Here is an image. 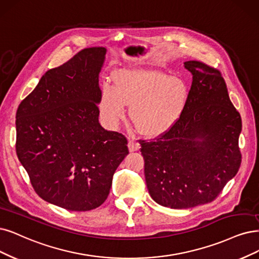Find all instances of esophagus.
Segmentation results:
<instances>
[{
  "label": "esophagus",
  "instance_id": "obj_1",
  "mask_svg": "<svg viewBox=\"0 0 259 259\" xmlns=\"http://www.w3.org/2000/svg\"><path fill=\"white\" fill-rule=\"evenodd\" d=\"M140 143L136 140V139H133V138H131V139H129V141H128V148H129V151H131V152H133V151H137V150H139L140 149Z\"/></svg>",
  "mask_w": 259,
  "mask_h": 259
}]
</instances>
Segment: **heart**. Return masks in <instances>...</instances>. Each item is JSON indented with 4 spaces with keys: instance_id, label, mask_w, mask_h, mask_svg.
Instances as JSON below:
<instances>
[{
    "instance_id": "heart-1",
    "label": "heart",
    "mask_w": 259,
    "mask_h": 259,
    "mask_svg": "<svg viewBox=\"0 0 259 259\" xmlns=\"http://www.w3.org/2000/svg\"><path fill=\"white\" fill-rule=\"evenodd\" d=\"M186 83L156 69L121 68L113 74V86L101 89L98 109L101 118L115 126L130 105L129 117L141 135L157 138L175 126L186 108Z\"/></svg>"
}]
</instances>
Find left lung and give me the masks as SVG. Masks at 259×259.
Instances as JSON below:
<instances>
[{
  "mask_svg": "<svg viewBox=\"0 0 259 259\" xmlns=\"http://www.w3.org/2000/svg\"><path fill=\"white\" fill-rule=\"evenodd\" d=\"M185 68L192 85L183 115L164 135L140 142L148 192L173 209L212 202L241 164V116L221 72L198 61Z\"/></svg>",
  "mask_w": 259,
  "mask_h": 259,
  "instance_id": "8db88e82",
  "label": "left lung"
}]
</instances>
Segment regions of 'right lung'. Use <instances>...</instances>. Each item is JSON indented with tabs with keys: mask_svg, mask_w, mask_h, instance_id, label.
Listing matches in <instances>:
<instances>
[{
	"mask_svg": "<svg viewBox=\"0 0 259 259\" xmlns=\"http://www.w3.org/2000/svg\"><path fill=\"white\" fill-rule=\"evenodd\" d=\"M107 49H83L48 70L16 114V151L35 192L71 211L107 199L129 150L121 133L99 123V73Z\"/></svg>",
	"mask_w": 259,
	"mask_h": 259,
	"instance_id": "obj_1",
	"label": "right lung"
}]
</instances>
